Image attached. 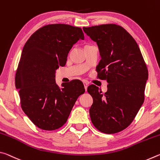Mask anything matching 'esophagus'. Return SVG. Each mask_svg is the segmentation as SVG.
Here are the masks:
<instances>
[{"label": "esophagus", "instance_id": "34e87169", "mask_svg": "<svg viewBox=\"0 0 160 160\" xmlns=\"http://www.w3.org/2000/svg\"><path fill=\"white\" fill-rule=\"evenodd\" d=\"M84 87H85V90H87V89H88V83L87 82H84Z\"/></svg>", "mask_w": 160, "mask_h": 160}]
</instances>
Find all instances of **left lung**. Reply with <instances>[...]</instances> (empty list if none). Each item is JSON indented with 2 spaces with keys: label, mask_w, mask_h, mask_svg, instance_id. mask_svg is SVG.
Returning a JSON list of instances; mask_svg holds the SVG:
<instances>
[{
  "label": "left lung",
  "mask_w": 160,
  "mask_h": 160,
  "mask_svg": "<svg viewBox=\"0 0 160 160\" xmlns=\"http://www.w3.org/2000/svg\"><path fill=\"white\" fill-rule=\"evenodd\" d=\"M82 29L99 47L102 59L96 68L97 77L109 83L104 94L94 85L88 88L93 98L91 121L100 132L116 133L132 122L144 102L148 68L135 40L121 26Z\"/></svg>",
  "instance_id": "left-lung-1"
}]
</instances>
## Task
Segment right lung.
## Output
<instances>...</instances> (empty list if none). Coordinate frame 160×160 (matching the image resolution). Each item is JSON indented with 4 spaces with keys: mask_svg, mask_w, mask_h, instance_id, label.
Wrapping results in <instances>:
<instances>
[{
    "mask_svg": "<svg viewBox=\"0 0 160 160\" xmlns=\"http://www.w3.org/2000/svg\"><path fill=\"white\" fill-rule=\"evenodd\" d=\"M79 39L82 29L51 24L37 30L25 43L15 74L21 107L35 126L45 131L58 129L85 88L80 80L62 86L55 82L56 70L64 66L68 54Z\"/></svg>",
    "mask_w": 160,
    "mask_h": 160,
    "instance_id": "obj_1",
    "label": "right lung"
}]
</instances>
